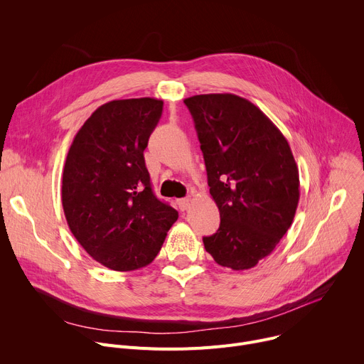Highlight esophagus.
<instances>
[{
  "instance_id": "1",
  "label": "esophagus",
  "mask_w": 364,
  "mask_h": 364,
  "mask_svg": "<svg viewBox=\"0 0 364 364\" xmlns=\"http://www.w3.org/2000/svg\"><path fill=\"white\" fill-rule=\"evenodd\" d=\"M190 203H191V198L190 197H184V198H178L177 200V204H178V209L180 210H187L188 209V205H190Z\"/></svg>"
}]
</instances>
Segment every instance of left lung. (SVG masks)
<instances>
[{
	"instance_id": "8db88e82",
	"label": "left lung",
	"mask_w": 364,
	"mask_h": 364,
	"mask_svg": "<svg viewBox=\"0 0 364 364\" xmlns=\"http://www.w3.org/2000/svg\"><path fill=\"white\" fill-rule=\"evenodd\" d=\"M200 141L220 226L203 237L215 261L233 271L269 256L289 229L299 176L287 138L245 97L232 93L184 99Z\"/></svg>"
}]
</instances>
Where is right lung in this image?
Here are the masks:
<instances>
[{"label": "right lung", "instance_id": "add662e5", "mask_svg": "<svg viewBox=\"0 0 364 364\" xmlns=\"http://www.w3.org/2000/svg\"><path fill=\"white\" fill-rule=\"evenodd\" d=\"M163 112L154 97L111 100L77 131L63 170L62 203L82 247L114 271L146 267L178 219L154 196L144 149Z\"/></svg>", "mask_w": 364, "mask_h": 364}]
</instances>
